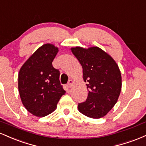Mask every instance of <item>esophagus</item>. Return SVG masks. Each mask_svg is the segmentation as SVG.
I'll use <instances>...</instances> for the list:
<instances>
[{
	"mask_svg": "<svg viewBox=\"0 0 146 146\" xmlns=\"http://www.w3.org/2000/svg\"><path fill=\"white\" fill-rule=\"evenodd\" d=\"M73 80H70L68 82V85H67V86H68V87H71L72 85H73Z\"/></svg>",
	"mask_w": 146,
	"mask_h": 146,
	"instance_id": "esophagus-1",
	"label": "esophagus"
}]
</instances>
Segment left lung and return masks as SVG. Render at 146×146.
Here are the masks:
<instances>
[{"label": "left lung", "mask_w": 146, "mask_h": 146, "mask_svg": "<svg viewBox=\"0 0 146 146\" xmlns=\"http://www.w3.org/2000/svg\"><path fill=\"white\" fill-rule=\"evenodd\" d=\"M82 66L83 80L87 82L88 98L79 104L78 110L90 118L104 117L117 103L121 90L118 65L108 53L98 47L71 48Z\"/></svg>", "instance_id": "1"}]
</instances>
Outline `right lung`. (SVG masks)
Instances as JSON below:
<instances>
[{"label":"right lung","mask_w":146,"mask_h":146,"mask_svg":"<svg viewBox=\"0 0 146 146\" xmlns=\"http://www.w3.org/2000/svg\"><path fill=\"white\" fill-rule=\"evenodd\" d=\"M59 50L55 45L43 44L28 58L18 73V91L22 103L34 116L53 113L66 91L60 82V71L52 65Z\"/></svg>","instance_id":"obj_1"}]
</instances>
